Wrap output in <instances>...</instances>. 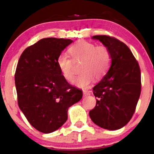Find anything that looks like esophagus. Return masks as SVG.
I'll list each match as a JSON object with an SVG mask.
<instances>
[{
	"label": "esophagus",
	"instance_id": "1",
	"mask_svg": "<svg viewBox=\"0 0 154 154\" xmlns=\"http://www.w3.org/2000/svg\"><path fill=\"white\" fill-rule=\"evenodd\" d=\"M90 94H91V93H90L89 91H86V90L83 91V95H84L85 97H86V96L88 95H90Z\"/></svg>",
	"mask_w": 154,
	"mask_h": 154
}]
</instances>
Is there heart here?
Listing matches in <instances>:
<instances>
[{"label": "heart", "instance_id": "b5f03b06", "mask_svg": "<svg viewBox=\"0 0 154 154\" xmlns=\"http://www.w3.org/2000/svg\"><path fill=\"white\" fill-rule=\"evenodd\" d=\"M71 59L66 54H60L57 59V64L63 77L68 82H72L75 77L74 63L82 61L81 74L76 78L74 84L82 88H88L95 77L103 78L109 69L112 54L109 48L103 45L86 41H80L68 49Z\"/></svg>", "mask_w": 154, "mask_h": 154}]
</instances>
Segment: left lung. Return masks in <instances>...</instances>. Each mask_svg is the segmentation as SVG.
Returning a JSON list of instances; mask_svg holds the SVG:
<instances>
[{"label":"left lung","mask_w":154,"mask_h":154,"mask_svg":"<svg viewBox=\"0 0 154 154\" xmlns=\"http://www.w3.org/2000/svg\"><path fill=\"white\" fill-rule=\"evenodd\" d=\"M109 48L112 64L103 79L93 88L96 106L89 111L95 125L119 130L130 121L141 94V70L130 48L115 37L94 35Z\"/></svg>","instance_id":"obj_1"}]
</instances>
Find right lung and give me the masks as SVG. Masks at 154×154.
<instances>
[{
	"label": "right lung",
	"instance_id": "add662e5",
	"mask_svg": "<svg viewBox=\"0 0 154 154\" xmlns=\"http://www.w3.org/2000/svg\"><path fill=\"white\" fill-rule=\"evenodd\" d=\"M71 39L42 38L23 51L15 73L18 104L32 127L43 133L60 128L68 109L80 100L82 89L63 77L57 59Z\"/></svg>",
	"mask_w": 154,
	"mask_h": 154
}]
</instances>
